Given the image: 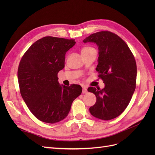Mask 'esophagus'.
Masks as SVG:
<instances>
[{"instance_id":"esophagus-1","label":"esophagus","mask_w":155,"mask_h":155,"mask_svg":"<svg viewBox=\"0 0 155 155\" xmlns=\"http://www.w3.org/2000/svg\"><path fill=\"white\" fill-rule=\"evenodd\" d=\"M87 92H88V91H87V87L83 86V94H87Z\"/></svg>"}]
</instances>
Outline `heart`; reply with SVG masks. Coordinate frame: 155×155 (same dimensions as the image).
I'll return each mask as SVG.
<instances>
[{"mask_svg":"<svg viewBox=\"0 0 155 155\" xmlns=\"http://www.w3.org/2000/svg\"><path fill=\"white\" fill-rule=\"evenodd\" d=\"M92 49H94V48L91 47V46H85V47H83L82 48L81 53L84 52V51H88V50H92Z\"/></svg>","mask_w":155,"mask_h":155,"instance_id":"1","label":"heart"}]
</instances>
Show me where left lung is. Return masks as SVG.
Listing matches in <instances>:
<instances>
[{"mask_svg":"<svg viewBox=\"0 0 155 155\" xmlns=\"http://www.w3.org/2000/svg\"><path fill=\"white\" fill-rule=\"evenodd\" d=\"M83 42H92L98 46L96 71L105 84L102 89L88 88V91L96 96V104L89 110L97 118L114 119L125 110L135 91L137 68L134 57L125 42L109 31L91 34Z\"/></svg>","mask_w":155,"mask_h":155,"instance_id":"left-lung-1","label":"left lung"}]
</instances>
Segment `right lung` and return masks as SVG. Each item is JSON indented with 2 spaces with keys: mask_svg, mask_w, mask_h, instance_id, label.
Returning <instances> with one entry per match:
<instances>
[{
  "mask_svg": "<svg viewBox=\"0 0 155 155\" xmlns=\"http://www.w3.org/2000/svg\"><path fill=\"white\" fill-rule=\"evenodd\" d=\"M74 39L51 36L35 41L22 55L17 77L21 94L40 121L55 124L64 119L73 101L82 92L79 85L61 86L58 73L64 67L65 54Z\"/></svg>",
  "mask_w": 155,
  "mask_h": 155,
  "instance_id": "1",
  "label": "right lung"
}]
</instances>
